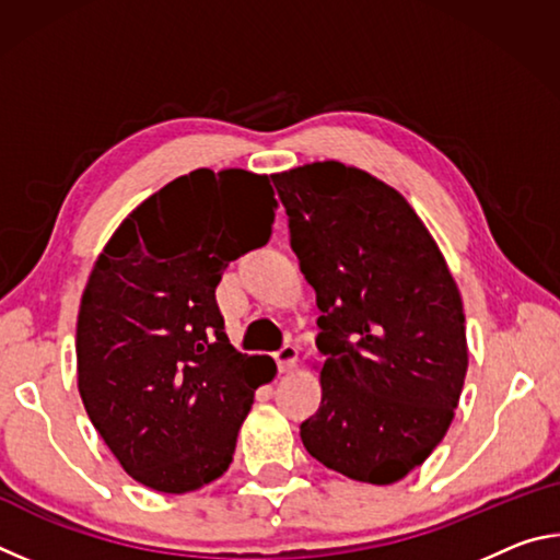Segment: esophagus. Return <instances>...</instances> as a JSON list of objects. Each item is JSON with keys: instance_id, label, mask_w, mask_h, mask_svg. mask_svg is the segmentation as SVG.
Masks as SVG:
<instances>
[{"instance_id": "esophagus-1", "label": "esophagus", "mask_w": 560, "mask_h": 560, "mask_svg": "<svg viewBox=\"0 0 560 560\" xmlns=\"http://www.w3.org/2000/svg\"><path fill=\"white\" fill-rule=\"evenodd\" d=\"M273 360H277V365H279L281 373H289L299 363V348L291 346V343L283 346L281 350H277V353H273Z\"/></svg>"}]
</instances>
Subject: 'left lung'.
<instances>
[{
  "instance_id": "1",
  "label": "left lung",
  "mask_w": 560,
  "mask_h": 560,
  "mask_svg": "<svg viewBox=\"0 0 560 560\" xmlns=\"http://www.w3.org/2000/svg\"><path fill=\"white\" fill-rule=\"evenodd\" d=\"M271 177L320 308L324 397L301 422L303 447L348 479L393 485L457 410L469 363L459 289L390 185L336 160Z\"/></svg>"
}]
</instances>
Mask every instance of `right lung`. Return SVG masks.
<instances>
[{
	"label": "right lung",
	"mask_w": 560,
	"mask_h": 560,
	"mask_svg": "<svg viewBox=\"0 0 560 560\" xmlns=\"http://www.w3.org/2000/svg\"><path fill=\"white\" fill-rule=\"evenodd\" d=\"M273 189L246 170H195L138 205L93 267L75 326L79 393L132 479L185 494L230 469L269 355L240 353L214 289L271 236Z\"/></svg>",
	"instance_id": "add662e5"
}]
</instances>
